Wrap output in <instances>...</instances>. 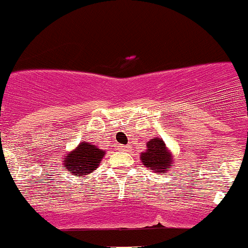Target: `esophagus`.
Returning a JSON list of instances; mask_svg holds the SVG:
<instances>
[{"mask_svg":"<svg viewBox=\"0 0 248 248\" xmlns=\"http://www.w3.org/2000/svg\"><path fill=\"white\" fill-rule=\"evenodd\" d=\"M122 149H123V150H126V149H127V146H122Z\"/></svg>","mask_w":248,"mask_h":248,"instance_id":"obj_1","label":"esophagus"}]
</instances>
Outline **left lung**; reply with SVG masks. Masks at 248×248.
<instances>
[{"instance_id":"obj_1","label":"left lung","mask_w":248,"mask_h":248,"mask_svg":"<svg viewBox=\"0 0 248 248\" xmlns=\"http://www.w3.org/2000/svg\"><path fill=\"white\" fill-rule=\"evenodd\" d=\"M140 160L150 171L166 173L174 165L173 154L160 137H154L146 143V150L140 154Z\"/></svg>"}]
</instances>
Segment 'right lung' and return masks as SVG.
I'll use <instances>...</instances> for the list:
<instances>
[{
    "label": "right lung",
    "mask_w": 248,
    "mask_h": 248,
    "mask_svg": "<svg viewBox=\"0 0 248 248\" xmlns=\"http://www.w3.org/2000/svg\"><path fill=\"white\" fill-rule=\"evenodd\" d=\"M105 151L89 141H82L63 158V169L74 176L85 177L98 169Z\"/></svg>",
    "instance_id": "1"
}]
</instances>
